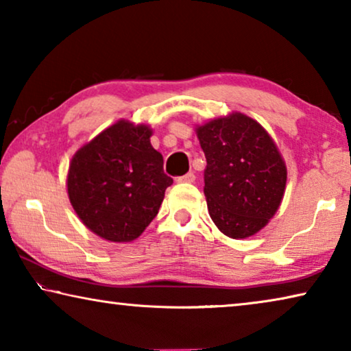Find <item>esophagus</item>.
Listing matches in <instances>:
<instances>
[{
	"label": "esophagus",
	"mask_w": 351,
	"mask_h": 351,
	"mask_svg": "<svg viewBox=\"0 0 351 351\" xmlns=\"http://www.w3.org/2000/svg\"><path fill=\"white\" fill-rule=\"evenodd\" d=\"M176 181L178 182H193V181H195V175H193L192 171H189V173H186V175L178 178Z\"/></svg>",
	"instance_id": "34e87169"
}]
</instances>
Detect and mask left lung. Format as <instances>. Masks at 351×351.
<instances>
[{
    "instance_id": "8db88e82",
    "label": "left lung",
    "mask_w": 351,
    "mask_h": 351,
    "mask_svg": "<svg viewBox=\"0 0 351 351\" xmlns=\"http://www.w3.org/2000/svg\"><path fill=\"white\" fill-rule=\"evenodd\" d=\"M206 158L208 211L228 238L244 239L268 226L279 209L287 165L260 123L233 112L195 128Z\"/></svg>"
}]
</instances>
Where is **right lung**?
Here are the masks:
<instances>
[{
  "mask_svg": "<svg viewBox=\"0 0 351 351\" xmlns=\"http://www.w3.org/2000/svg\"><path fill=\"white\" fill-rule=\"evenodd\" d=\"M153 129L119 119L77 151L67 195L83 226L112 243L137 239L159 213L173 180L151 145Z\"/></svg>",
  "mask_w": 351,
  "mask_h": 351,
  "instance_id": "right-lung-1",
  "label": "right lung"
}]
</instances>
